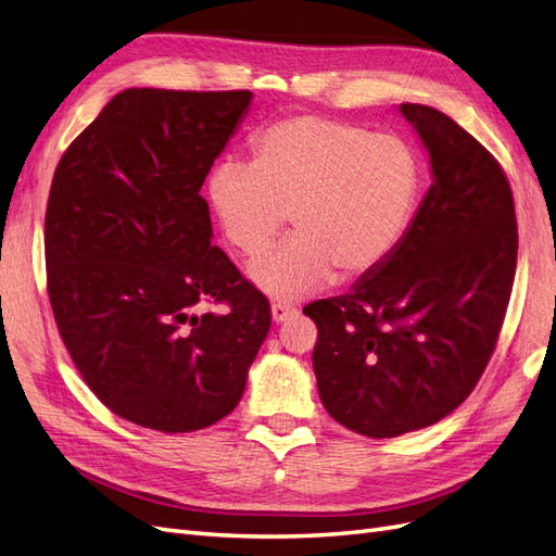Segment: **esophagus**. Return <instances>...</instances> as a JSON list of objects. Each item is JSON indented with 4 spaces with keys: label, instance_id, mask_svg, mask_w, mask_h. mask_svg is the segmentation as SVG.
<instances>
[{
    "label": "esophagus",
    "instance_id": "obj_1",
    "mask_svg": "<svg viewBox=\"0 0 556 556\" xmlns=\"http://www.w3.org/2000/svg\"><path fill=\"white\" fill-rule=\"evenodd\" d=\"M296 313V308L294 306H290V304H285V301H274L271 304V317H274V323H285V319H290L292 315Z\"/></svg>",
    "mask_w": 556,
    "mask_h": 556
}]
</instances>
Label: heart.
Here are the masks:
<instances>
[{"label":"heart","instance_id":"heart-1","mask_svg":"<svg viewBox=\"0 0 556 556\" xmlns=\"http://www.w3.org/2000/svg\"><path fill=\"white\" fill-rule=\"evenodd\" d=\"M422 185L415 148L394 131L327 115H292L252 139V162H220L206 199L223 239L260 255L288 225L294 237L250 262L274 299H299L333 278H366L399 248Z\"/></svg>","mask_w":556,"mask_h":556}]
</instances>
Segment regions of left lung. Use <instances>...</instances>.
I'll list each match as a JSON object with an SVG mask.
<instances>
[{"label":"left lung","mask_w":556,"mask_h":556,"mask_svg":"<svg viewBox=\"0 0 556 556\" xmlns=\"http://www.w3.org/2000/svg\"><path fill=\"white\" fill-rule=\"evenodd\" d=\"M399 111L427 148L431 188L390 260L304 308L319 399L368 439L431 427L473 392L517 266L513 190L494 155L441 111Z\"/></svg>","instance_id":"8db88e82"}]
</instances>
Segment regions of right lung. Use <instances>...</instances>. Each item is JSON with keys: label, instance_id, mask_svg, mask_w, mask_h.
<instances>
[{"label": "right lung", "instance_id": "obj_1", "mask_svg": "<svg viewBox=\"0 0 556 556\" xmlns=\"http://www.w3.org/2000/svg\"><path fill=\"white\" fill-rule=\"evenodd\" d=\"M250 102V90L129 88L66 148L50 185L60 336L94 396L146 429L185 433L229 415L271 327L268 299L211 245L199 194Z\"/></svg>", "mask_w": 556, "mask_h": 556}]
</instances>
